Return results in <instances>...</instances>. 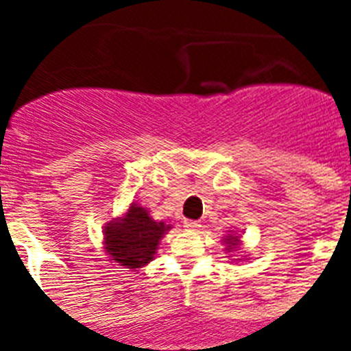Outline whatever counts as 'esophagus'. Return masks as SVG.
I'll list each match as a JSON object with an SVG mask.
<instances>
[{"instance_id":"esophagus-1","label":"esophagus","mask_w":351,"mask_h":351,"mask_svg":"<svg viewBox=\"0 0 351 351\" xmlns=\"http://www.w3.org/2000/svg\"><path fill=\"white\" fill-rule=\"evenodd\" d=\"M198 221H193V219H188V221H184V228H188V230H197L198 228Z\"/></svg>"}]
</instances>
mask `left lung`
<instances>
[{
  "instance_id": "left-lung-1",
  "label": "left lung",
  "mask_w": 351,
  "mask_h": 351,
  "mask_svg": "<svg viewBox=\"0 0 351 351\" xmlns=\"http://www.w3.org/2000/svg\"><path fill=\"white\" fill-rule=\"evenodd\" d=\"M225 243H226V250L234 251L235 247H237V244H239L237 235H228V237L225 239Z\"/></svg>"
}]
</instances>
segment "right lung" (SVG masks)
Instances as JSON below:
<instances>
[{"instance_id": "right-lung-1", "label": "right lung", "mask_w": 351, "mask_h": 351, "mask_svg": "<svg viewBox=\"0 0 351 351\" xmlns=\"http://www.w3.org/2000/svg\"><path fill=\"white\" fill-rule=\"evenodd\" d=\"M169 228L163 221H154L144 207L132 204L125 216L105 226V250L117 265L135 271L154 258Z\"/></svg>"}]
</instances>
